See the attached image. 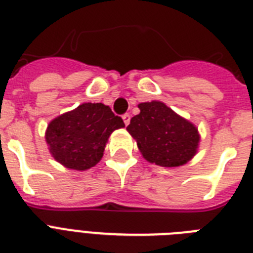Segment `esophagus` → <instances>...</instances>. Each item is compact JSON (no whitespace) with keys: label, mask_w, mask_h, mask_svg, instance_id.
I'll return each mask as SVG.
<instances>
[{"label":"esophagus","mask_w":253,"mask_h":253,"mask_svg":"<svg viewBox=\"0 0 253 253\" xmlns=\"http://www.w3.org/2000/svg\"><path fill=\"white\" fill-rule=\"evenodd\" d=\"M122 118H123V122H125V125H126V126H128V123H130V119H131V115L128 114V113H126V114L122 115Z\"/></svg>","instance_id":"obj_1"}]
</instances>
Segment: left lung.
I'll return each mask as SVG.
<instances>
[{"label":"left lung","instance_id":"8db88e82","mask_svg":"<svg viewBox=\"0 0 253 253\" xmlns=\"http://www.w3.org/2000/svg\"><path fill=\"white\" fill-rule=\"evenodd\" d=\"M138 107L140 113L131 118L127 131L147 162L174 168L196 156L201 136L192 122L162 101L142 102Z\"/></svg>","mask_w":253,"mask_h":253}]
</instances>
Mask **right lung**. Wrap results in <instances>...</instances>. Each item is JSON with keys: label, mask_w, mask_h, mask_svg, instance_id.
I'll use <instances>...</instances> for the list:
<instances>
[{"label": "right lung", "mask_w": 253, "mask_h": 253, "mask_svg": "<svg viewBox=\"0 0 253 253\" xmlns=\"http://www.w3.org/2000/svg\"><path fill=\"white\" fill-rule=\"evenodd\" d=\"M125 127L123 119L103 103H81L52 119L45 130L49 154L73 170H86L102 159L111 132Z\"/></svg>", "instance_id": "add662e5"}]
</instances>
